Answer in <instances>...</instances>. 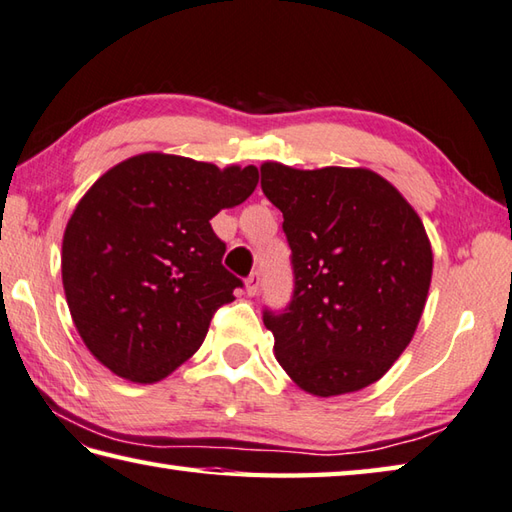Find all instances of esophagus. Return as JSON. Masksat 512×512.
<instances>
[{"label": "esophagus", "instance_id": "1", "mask_svg": "<svg viewBox=\"0 0 512 512\" xmlns=\"http://www.w3.org/2000/svg\"><path fill=\"white\" fill-rule=\"evenodd\" d=\"M246 293L250 297H255L259 293V273H250L246 279Z\"/></svg>", "mask_w": 512, "mask_h": 512}]
</instances>
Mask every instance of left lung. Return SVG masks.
Segmentation results:
<instances>
[{
  "instance_id": "left-lung-1",
  "label": "left lung",
  "mask_w": 512,
  "mask_h": 512,
  "mask_svg": "<svg viewBox=\"0 0 512 512\" xmlns=\"http://www.w3.org/2000/svg\"><path fill=\"white\" fill-rule=\"evenodd\" d=\"M259 170L293 250V299L284 313H264L279 366L315 397L375 384L426 306L433 250L422 219L368 168L264 162Z\"/></svg>"
}]
</instances>
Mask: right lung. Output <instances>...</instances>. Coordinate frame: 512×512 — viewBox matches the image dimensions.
<instances>
[{"mask_svg": "<svg viewBox=\"0 0 512 512\" xmlns=\"http://www.w3.org/2000/svg\"><path fill=\"white\" fill-rule=\"evenodd\" d=\"M255 166L142 153L88 188L62 242V282L86 348L110 373L155 384L202 346L242 279L210 219L253 195Z\"/></svg>", "mask_w": 512, "mask_h": 512, "instance_id": "add662e5", "label": "right lung"}]
</instances>
